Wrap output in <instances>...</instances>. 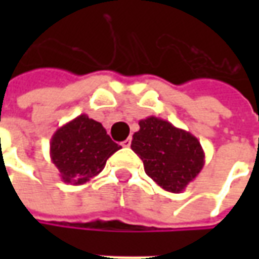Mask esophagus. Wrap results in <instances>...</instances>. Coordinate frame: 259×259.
<instances>
[{
  "label": "esophagus",
  "instance_id": "34e87169",
  "mask_svg": "<svg viewBox=\"0 0 259 259\" xmlns=\"http://www.w3.org/2000/svg\"><path fill=\"white\" fill-rule=\"evenodd\" d=\"M130 144H132V139H126L124 141H122V147H124V148L130 147Z\"/></svg>",
  "mask_w": 259,
  "mask_h": 259
}]
</instances>
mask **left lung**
Instances as JSON below:
<instances>
[{
	"label": "left lung",
	"instance_id": "obj_1",
	"mask_svg": "<svg viewBox=\"0 0 259 259\" xmlns=\"http://www.w3.org/2000/svg\"><path fill=\"white\" fill-rule=\"evenodd\" d=\"M139 124L132 150L144 163L146 174L163 190L182 193L205 163L198 139L157 116L141 119Z\"/></svg>",
	"mask_w": 259,
	"mask_h": 259
}]
</instances>
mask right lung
<instances>
[{"instance_id": "obj_1", "label": "right lung", "mask_w": 259, "mask_h": 259, "mask_svg": "<svg viewBox=\"0 0 259 259\" xmlns=\"http://www.w3.org/2000/svg\"><path fill=\"white\" fill-rule=\"evenodd\" d=\"M119 148L100 122L81 113L54 133L50 157L62 182L79 186L94 179Z\"/></svg>"}]
</instances>
